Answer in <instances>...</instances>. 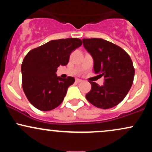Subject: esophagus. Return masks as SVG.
I'll list each match as a JSON object with an SVG mask.
<instances>
[{
	"label": "esophagus",
	"mask_w": 152,
	"mask_h": 152,
	"mask_svg": "<svg viewBox=\"0 0 152 152\" xmlns=\"http://www.w3.org/2000/svg\"><path fill=\"white\" fill-rule=\"evenodd\" d=\"M76 83H81V82H82V80L79 79V78H76Z\"/></svg>",
	"instance_id": "34e87169"
}]
</instances>
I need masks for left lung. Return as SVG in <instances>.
Masks as SVG:
<instances>
[{"label": "left lung", "instance_id": "obj_1", "mask_svg": "<svg viewBox=\"0 0 152 152\" xmlns=\"http://www.w3.org/2000/svg\"><path fill=\"white\" fill-rule=\"evenodd\" d=\"M82 41L94 59L95 74L104 77L102 86L89 81L91 89L86 95V99L100 109L118 105L133 83L135 71L130 56L121 47L102 38H83Z\"/></svg>", "mask_w": 152, "mask_h": 152}]
</instances>
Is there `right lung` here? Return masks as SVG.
<instances>
[{
  "label": "right lung",
  "instance_id": "add662e5",
  "mask_svg": "<svg viewBox=\"0 0 152 152\" xmlns=\"http://www.w3.org/2000/svg\"><path fill=\"white\" fill-rule=\"evenodd\" d=\"M82 45L77 38L53 40L30 50L21 65L22 86L28 100L41 111H50L61 104L74 77L62 78L56 73L67 65L70 54Z\"/></svg>",
  "mask_w": 152,
  "mask_h": 152
}]
</instances>
